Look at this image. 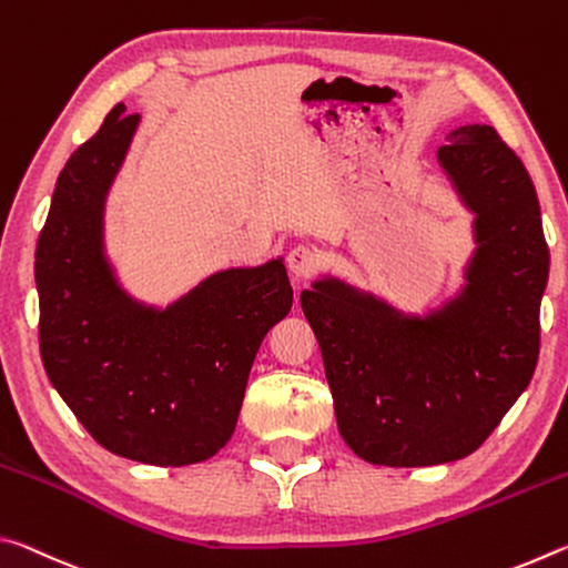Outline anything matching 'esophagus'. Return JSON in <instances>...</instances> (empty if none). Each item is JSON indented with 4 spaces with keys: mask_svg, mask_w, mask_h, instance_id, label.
I'll use <instances>...</instances> for the list:
<instances>
[{
    "mask_svg": "<svg viewBox=\"0 0 568 568\" xmlns=\"http://www.w3.org/2000/svg\"><path fill=\"white\" fill-rule=\"evenodd\" d=\"M321 263H323V257L318 255V250H313V247L297 245L291 250V253H287V267H291V273L295 277H301V281L311 277L313 273H318Z\"/></svg>",
    "mask_w": 568,
    "mask_h": 568,
    "instance_id": "1",
    "label": "esophagus"
}]
</instances>
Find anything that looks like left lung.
Masks as SVG:
<instances>
[{"label":"left lung","instance_id":"8db88e82","mask_svg":"<svg viewBox=\"0 0 568 568\" xmlns=\"http://www.w3.org/2000/svg\"><path fill=\"white\" fill-rule=\"evenodd\" d=\"M436 160L474 215L456 295L406 313L335 275L301 293L345 444L376 466L450 464L491 436L538 358L549 281L541 210L524 162L491 124H460Z\"/></svg>","mask_w":568,"mask_h":568}]
</instances>
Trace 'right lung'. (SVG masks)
Here are the masks:
<instances>
[{
	"label": "right lung",
	"instance_id": "1",
	"mask_svg": "<svg viewBox=\"0 0 568 568\" xmlns=\"http://www.w3.org/2000/svg\"><path fill=\"white\" fill-rule=\"evenodd\" d=\"M140 114L114 104L57 178L37 243L40 353L90 436L150 466H190L233 436L265 333L291 313L283 257L227 267L165 307L132 297L104 253V203Z\"/></svg>",
	"mask_w": 568,
	"mask_h": 568
}]
</instances>
